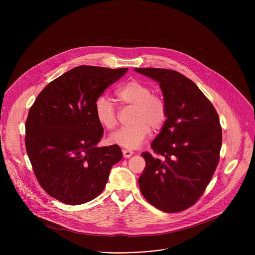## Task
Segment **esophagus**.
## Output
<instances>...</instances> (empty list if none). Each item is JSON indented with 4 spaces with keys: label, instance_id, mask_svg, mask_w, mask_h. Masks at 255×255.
Masks as SVG:
<instances>
[{
    "label": "esophagus",
    "instance_id": "34e87169",
    "mask_svg": "<svg viewBox=\"0 0 255 255\" xmlns=\"http://www.w3.org/2000/svg\"><path fill=\"white\" fill-rule=\"evenodd\" d=\"M123 151V155H124V157L125 158H129V157H131L132 155H133V151H131V150H128V149H123L122 150Z\"/></svg>",
    "mask_w": 255,
    "mask_h": 255
}]
</instances>
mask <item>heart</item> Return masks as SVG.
I'll list each match as a JSON object with an SVG mask.
<instances>
[{"instance_id": "1", "label": "heart", "mask_w": 255, "mask_h": 255, "mask_svg": "<svg viewBox=\"0 0 255 255\" xmlns=\"http://www.w3.org/2000/svg\"><path fill=\"white\" fill-rule=\"evenodd\" d=\"M116 97L124 104L134 106L132 125L122 127L109 136V142L127 149H135L146 139L151 129L158 131L166 121L167 109L164 100L152 94V89L140 81L132 80L116 90ZM98 122L107 129H113L117 124L115 107L107 96L98 97L94 105Z\"/></svg>"}]
</instances>
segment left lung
I'll return each instance as SVG.
<instances>
[{
	"label": "left lung",
	"mask_w": 255,
	"mask_h": 255,
	"mask_svg": "<svg viewBox=\"0 0 255 255\" xmlns=\"http://www.w3.org/2000/svg\"><path fill=\"white\" fill-rule=\"evenodd\" d=\"M134 70L159 84L167 109L166 121L151 143L156 155L141 154L146 166L138 178L140 191L160 211H184L202 196L219 162V116L197 85L179 72Z\"/></svg>",
	"instance_id": "obj_1"
}]
</instances>
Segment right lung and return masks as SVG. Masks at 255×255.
Returning <instances> with one entry per match:
<instances>
[{
	"label": "right lung",
	"mask_w": 255,
	"mask_h": 255,
	"mask_svg": "<svg viewBox=\"0 0 255 255\" xmlns=\"http://www.w3.org/2000/svg\"><path fill=\"white\" fill-rule=\"evenodd\" d=\"M128 68L82 65L49 83L26 120V150L40 186L52 198L81 205L105 189L121 160L118 145L98 147L104 134L94 105Z\"/></svg>",
	"instance_id": "right-lung-1"
}]
</instances>
